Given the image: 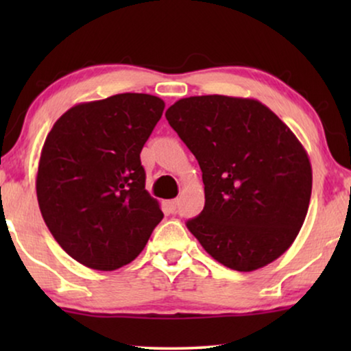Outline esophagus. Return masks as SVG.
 <instances>
[{"label":"esophagus","instance_id":"1","mask_svg":"<svg viewBox=\"0 0 351 351\" xmlns=\"http://www.w3.org/2000/svg\"><path fill=\"white\" fill-rule=\"evenodd\" d=\"M167 206H169V209H171V213L174 214L176 210H177V206H179V199H171L169 203H167Z\"/></svg>","mask_w":351,"mask_h":351}]
</instances>
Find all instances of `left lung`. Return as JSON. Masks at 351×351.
Masks as SVG:
<instances>
[{
	"label": "left lung",
	"mask_w": 351,
	"mask_h": 351,
	"mask_svg": "<svg viewBox=\"0 0 351 351\" xmlns=\"http://www.w3.org/2000/svg\"><path fill=\"white\" fill-rule=\"evenodd\" d=\"M203 172L204 209L186 227L204 251L237 271L282 256L300 232L311 165L294 132L254 99L196 95L166 112Z\"/></svg>",
	"instance_id": "left-lung-1"
}]
</instances>
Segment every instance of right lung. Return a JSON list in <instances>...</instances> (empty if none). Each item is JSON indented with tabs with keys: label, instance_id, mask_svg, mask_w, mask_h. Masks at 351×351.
Instances as JSON below:
<instances>
[{
	"label": "right lung",
	"instance_id": "obj_1",
	"mask_svg": "<svg viewBox=\"0 0 351 351\" xmlns=\"http://www.w3.org/2000/svg\"><path fill=\"white\" fill-rule=\"evenodd\" d=\"M162 110L155 95L117 94L75 105L47 134L38 204L76 262L100 271L128 265L161 222L160 203L145 190L141 152Z\"/></svg>",
	"mask_w": 351,
	"mask_h": 351
}]
</instances>
